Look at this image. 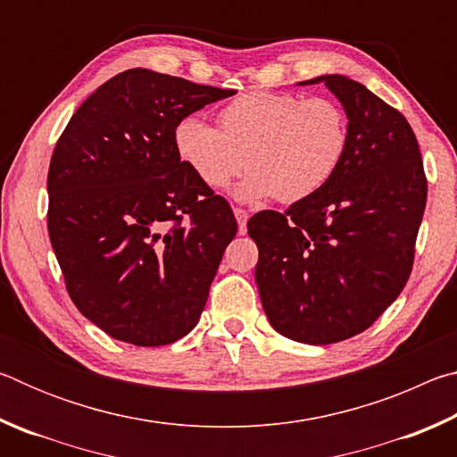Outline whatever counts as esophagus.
Here are the masks:
<instances>
[{"label": "esophagus", "mask_w": 457, "mask_h": 457, "mask_svg": "<svg viewBox=\"0 0 457 457\" xmlns=\"http://www.w3.org/2000/svg\"><path fill=\"white\" fill-rule=\"evenodd\" d=\"M234 215H236V220H237V231L239 234H245L247 231V228H245V223H247V218H250V215H247V212L245 210H242V207H236L234 210Z\"/></svg>", "instance_id": "34e87169"}]
</instances>
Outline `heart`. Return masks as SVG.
<instances>
[{
	"mask_svg": "<svg viewBox=\"0 0 457 457\" xmlns=\"http://www.w3.org/2000/svg\"><path fill=\"white\" fill-rule=\"evenodd\" d=\"M220 129L185 117L173 129L177 157L207 189H226L244 171L236 197L296 204L335 179L351 145L349 117L337 100L252 90L221 108Z\"/></svg>",
	"mask_w": 457,
	"mask_h": 457,
	"instance_id": "b5f03b06",
	"label": "heart"
}]
</instances>
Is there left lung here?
Masks as SVG:
<instances>
[{"label": "left lung", "mask_w": 457, "mask_h": 457, "mask_svg": "<svg viewBox=\"0 0 457 457\" xmlns=\"http://www.w3.org/2000/svg\"><path fill=\"white\" fill-rule=\"evenodd\" d=\"M324 82L345 106L351 145L327 187L247 221L266 316L286 338L330 345L367 330L405 288L428 179L413 129L346 76Z\"/></svg>", "instance_id": "8db88e82"}]
</instances>
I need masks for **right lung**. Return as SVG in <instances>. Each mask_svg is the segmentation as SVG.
Returning a JSON list of instances; mask_svg holds the SVG:
<instances>
[{
    "label": "right lung",
    "mask_w": 457,
    "mask_h": 457,
    "mask_svg": "<svg viewBox=\"0 0 457 457\" xmlns=\"http://www.w3.org/2000/svg\"><path fill=\"white\" fill-rule=\"evenodd\" d=\"M234 90L146 68L72 114L48 171V234L76 308L112 338L161 346L204 312L237 221L173 146V129Z\"/></svg>",
    "instance_id": "add662e5"
}]
</instances>
